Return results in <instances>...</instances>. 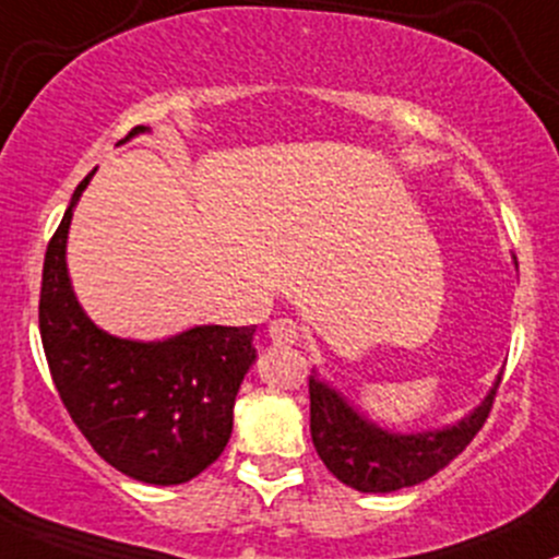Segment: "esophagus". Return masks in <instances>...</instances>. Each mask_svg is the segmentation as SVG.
Instances as JSON below:
<instances>
[{
	"label": "esophagus",
	"mask_w": 559,
	"mask_h": 559,
	"mask_svg": "<svg viewBox=\"0 0 559 559\" xmlns=\"http://www.w3.org/2000/svg\"><path fill=\"white\" fill-rule=\"evenodd\" d=\"M267 334L270 340H273V345L289 347L299 340V326L292 321V318H275V321L267 326Z\"/></svg>",
	"instance_id": "34e87169"
}]
</instances>
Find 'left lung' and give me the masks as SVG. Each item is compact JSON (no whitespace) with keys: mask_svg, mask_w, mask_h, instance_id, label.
Masks as SVG:
<instances>
[{"mask_svg":"<svg viewBox=\"0 0 559 559\" xmlns=\"http://www.w3.org/2000/svg\"><path fill=\"white\" fill-rule=\"evenodd\" d=\"M501 373L477 408L443 429L392 432L358 414L329 382L310 377V435L331 475L360 493L416 486L453 462L488 419Z\"/></svg>","mask_w":559,"mask_h":559,"instance_id":"left-lung-1","label":"left lung"}]
</instances>
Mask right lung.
I'll use <instances>...</instances> for the list:
<instances>
[{"mask_svg":"<svg viewBox=\"0 0 559 559\" xmlns=\"http://www.w3.org/2000/svg\"><path fill=\"white\" fill-rule=\"evenodd\" d=\"M148 127H134L121 143ZM95 169L73 190L45 254L39 331L60 401L90 445L127 477L151 486L193 480L228 445L233 406L257 326H193L158 342L121 340L82 310L66 243L73 206Z\"/></svg>","mask_w":559,"mask_h":559,"instance_id":"right-lung-1","label":"right lung"}]
</instances>
